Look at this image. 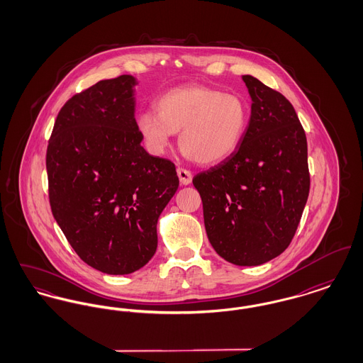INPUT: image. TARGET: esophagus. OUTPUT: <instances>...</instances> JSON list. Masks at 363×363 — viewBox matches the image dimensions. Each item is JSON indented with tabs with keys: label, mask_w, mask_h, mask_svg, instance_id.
<instances>
[{
	"label": "esophagus",
	"mask_w": 363,
	"mask_h": 363,
	"mask_svg": "<svg viewBox=\"0 0 363 363\" xmlns=\"http://www.w3.org/2000/svg\"><path fill=\"white\" fill-rule=\"evenodd\" d=\"M177 174H178V178H179V181H181L182 185H189L190 182H191L193 174L190 173L189 170L182 169V167H178Z\"/></svg>",
	"instance_id": "obj_1"
}]
</instances>
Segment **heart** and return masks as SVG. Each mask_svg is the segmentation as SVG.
<instances>
[{
    "instance_id": "b5f03b06",
    "label": "heart",
    "mask_w": 363,
    "mask_h": 363,
    "mask_svg": "<svg viewBox=\"0 0 363 363\" xmlns=\"http://www.w3.org/2000/svg\"><path fill=\"white\" fill-rule=\"evenodd\" d=\"M247 122L249 108L240 95L206 86L173 88L156 101L155 111H141L136 120L151 152L163 154L179 132V147L200 164H216L233 155Z\"/></svg>"
}]
</instances>
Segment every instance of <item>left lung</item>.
Segmentation results:
<instances>
[{"label": "left lung", "mask_w": 363, "mask_h": 363, "mask_svg": "<svg viewBox=\"0 0 363 363\" xmlns=\"http://www.w3.org/2000/svg\"><path fill=\"white\" fill-rule=\"evenodd\" d=\"M252 116L231 156L194 175L208 240L225 261L253 267L281 255L306 206L311 174L305 130L290 101L253 76Z\"/></svg>", "instance_id": "obj_1"}]
</instances>
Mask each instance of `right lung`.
I'll return each instance as SVG.
<instances>
[{"mask_svg": "<svg viewBox=\"0 0 363 363\" xmlns=\"http://www.w3.org/2000/svg\"><path fill=\"white\" fill-rule=\"evenodd\" d=\"M135 84L122 74L73 95L46 152L54 219L77 256L110 275L152 259L157 218L179 185L173 162L140 144Z\"/></svg>", "mask_w": 363, "mask_h": 363, "instance_id": "1", "label": "right lung"}]
</instances>
